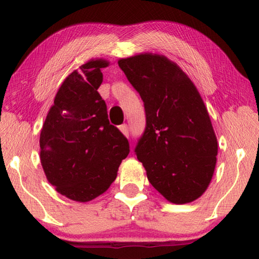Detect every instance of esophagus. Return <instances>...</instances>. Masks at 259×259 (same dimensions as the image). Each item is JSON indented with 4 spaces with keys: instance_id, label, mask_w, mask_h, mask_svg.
I'll use <instances>...</instances> for the list:
<instances>
[{
    "instance_id": "1",
    "label": "esophagus",
    "mask_w": 259,
    "mask_h": 259,
    "mask_svg": "<svg viewBox=\"0 0 259 259\" xmlns=\"http://www.w3.org/2000/svg\"><path fill=\"white\" fill-rule=\"evenodd\" d=\"M120 130H121V133H122V134L125 135L126 137H128V136H129V129H128V125H126V124H122V125H120Z\"/></svg>"
}]
</instances>
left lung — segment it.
<instances>
[{
	"label": "left lung",
	"instance_id": "left-lung-1",
	"mask_svg": "<svg viewBox=\"0 0 259 259\" xmlns=\"http://www.w3.org/2000/svg\"><path fill=\"white\" fill-rule=\"evenodd\" d=\"M119 66L145 107L146 126L135 152L148 181L172 203L200 198L212 178L218 145L198 89L164 56L140 54L120 59Z\"/></svg>",
	"mask_w": 259,
	"mask_h": 259
}]
</instances>
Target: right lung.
Masks as SVG:
<instances>
[{"label": "right lung", "mask_w": 259, "mask_h": 259, "mask_svg": "<svg viewBox=\"0 0 259 259\" xmlns=\"http://www.w3.org/2000/svg\"><path fill=\"white\" fill-rule=\"evenodd\" d=\"M104 59L90 60L65 78L40 136V159L47 179L66 198L88 202L115 181L129 142L108 121L98 93Z\"/></svg>", "instance_id": "add662e5"}]
</instances>
